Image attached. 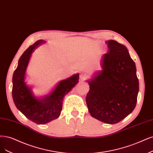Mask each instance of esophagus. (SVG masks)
Here are the masks:
<instances>
[{
	"mask_svg": "<svg viewBox=\"0 0 153 153\" xmlns=\"http://www.w3.org/2000/svg\"><path fill=\"white\" fill-rule=\"evenodd\" d=\"M88 75L87 74H86L85 73H81L80 75V78L82 80H85L86 79H87L88 78Z\"/></svg>",
	"mask_w": 153,
	"mask_h": 153,
	"instance_id": "obj_1",
	"label": "esophagus"
}]
</instances>
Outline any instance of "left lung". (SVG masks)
<instances>
[{"label":"left lung","instance_id":"obj_1","mask_svg":"<svg viewBox=\"0 0 153 153\" xmlns=\"http://www.w3.org/2000/svg\"><path fill=\"white\" fill-rule=\"evenodd\" d=\"M108 52L102 57V70L91 80L86 97L92 117L108 124L120 122L133 111L139 92L134 61L125 46L107 42Z\"/></svg>","mask_w":153,"mask_h":153}]
</instances>
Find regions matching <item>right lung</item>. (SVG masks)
Instances as JSON below:
<instances>
[{
	"instance_id": "right-lung-1",
	"label": "right lung",
	"mask_w": 153,
	"mask_h": 153,
	"mask_svg": "<svg viewBox=\"0 0 153 153\" xmlns=\"http://www.w3.org/2000/svg\"><path fill=\"white\" fill-rule=\"evenodd\" d=\"M40 40L30 46L20 57L13 76V99L16 108L25 117L36 124H45L59 117L65 95L78 82L79 74L61 81L52 92L40 99H36L25 83V75L31 54L35 47L44 42Z\"/></svg>"
}]
</instances>
